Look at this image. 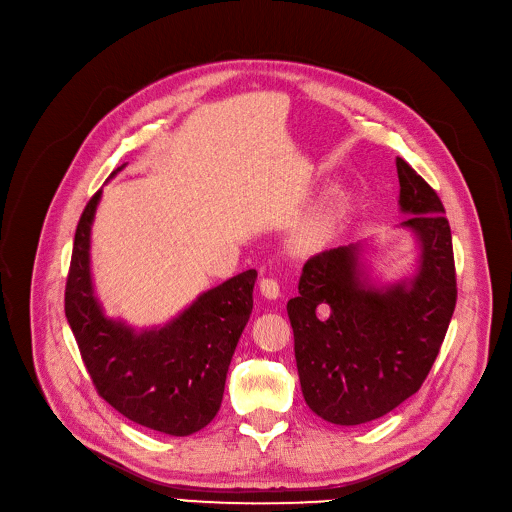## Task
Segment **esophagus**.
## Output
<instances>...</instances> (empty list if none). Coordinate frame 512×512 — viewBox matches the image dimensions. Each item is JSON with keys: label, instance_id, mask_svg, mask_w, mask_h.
Wrapping results in <instances>:
<instances>
[{"label": "esophagus", "instance_id": "esophagus-1", "mask_svg": "<svg viewBox=\"0 0 512 512\" xmlns=\"http://www.w3.org/2000/svg\"><path fill=\"white\" fill-rule=\"evenodd\" d=\"M259 290L265 299H278L280 297V284L274 278H263L259 282Z\"/></svg>", "mask_w": 512, "mask_h": 512}]
</instances>
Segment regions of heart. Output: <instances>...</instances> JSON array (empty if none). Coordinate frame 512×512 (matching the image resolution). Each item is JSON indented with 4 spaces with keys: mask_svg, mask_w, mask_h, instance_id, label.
Returning <instances> with one entry per match:
<instances>
[{
    "mask_svg": "<svg viewBox=\"0 0 512 512\" xmlns=\"http://www.w3.org/2000/svg\"><path fill=\"white\" fill-rule=\"evenodd\" d=\"M334 220H336V213L332 207L326 213H319L317 218H313L311 222H307L301 228V232L297 236V245L301 249H313V247L321 245V242L330 236V232L334 228Z\"/></svg>",
    "mask_w": 512,
    "mask_h": 512,
    "instance_id": "heart-1",
    "label": "heart"
}]
</instances>
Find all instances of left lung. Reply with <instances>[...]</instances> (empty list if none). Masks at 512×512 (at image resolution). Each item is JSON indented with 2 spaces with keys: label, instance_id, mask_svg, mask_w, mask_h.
Instances as JSON below:
<instances>
[{
  "label": "left lung",
  "instance_id": "8db88e82",
  "mask_svg": "<svg viewBox=\"0 0 512 512\" xmlns=\"http://www.w3.org/2000/svg\"><path fill=\"white\" fill-rule=\"evenodd\" d=\"M402 222L419 240L411 280L375 288L359 263L361 247H336L307 259L299 297L286 311L309 409L336 425L380 419L425 382L456 305V272L444 205L396 157Z\"/></svg>",
  "mask_w": 512,
  "mask_h": 512
}]
</instances>
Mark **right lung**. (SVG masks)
I'll return each instance as SVG.
<instances>
[{
  "label": "right lung",
  "instance_id": "obj_1",
  "mask_svg": "<svg viewBox=\"0 0 512 512\" xmlns=\"http://www.w3.org/2000/svg\"><path fill=\"white\" fill-rule=\"evenodd\" d=\"M99 199L101 191L80 215L66 280L64 307L80 357L97 394L126 419L191 436L220 411L234 348L253 311L257 272L203 292L164 328L134 332L105 317L93 294L89 249Z\"/></svg>",
  "mask_w": 512,
  "mask_h": 512
}]
</instances>
